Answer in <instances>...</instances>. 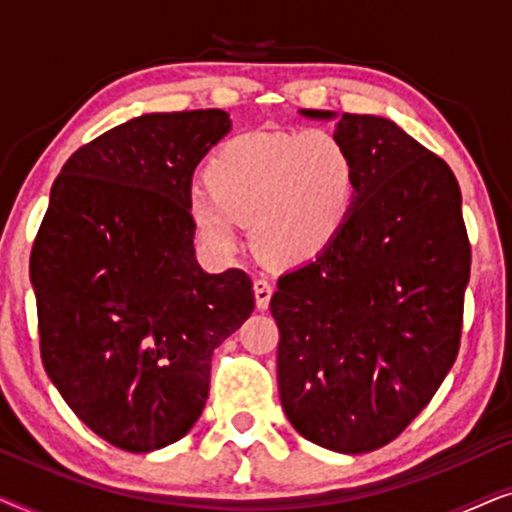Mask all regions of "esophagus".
<instances>
[{
    "instance_id": "obj_1",
    "label": "esophagus",
    "mask_w": 512,
    "mask_h": 512,
    "mask_svg": "<svg viewBox=\"0 0 512 512\" xmlns=\"http://www.w3.org/2000/svg\"><path fill=\"white\" fill-rule=\"evenodd\" d=\"M272 291H275V286H272L268 279H256L254 293H256V307H258V310H268Z\"/></svg>"
}]
</instances>
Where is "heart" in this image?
<instances>
[{
	"mask_svg": "<svg viewBox=\"0 0 512 512\" xmlns=\"http://www.w3.org/2000/svg\"><path fill=\"white\" fill-rule=\"evenodd\" d=\"M207 191L188 198V219L216 254L240 244L237 221L272 263L300 265L338 242L359 200V163L328 130L254 132L230 139L205 167Z\"/></svg>",
	"mask_w": 512,
	"mask_h": 512,
	"instance_id": "heart-1",
	"label": "heart"
}]
</instances>
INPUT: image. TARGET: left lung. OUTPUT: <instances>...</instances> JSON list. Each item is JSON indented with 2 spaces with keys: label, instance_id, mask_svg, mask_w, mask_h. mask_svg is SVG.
I'll use <instances>...</instances> for the list:
<instances>
[{
  "label": "left lung",
  "instance_id": "left-lung-1",
  "mask_svg": "<svg viewBox=\"0 0 512 512\" xmlns=\"http://www.w3.org/2000/svg\"><path fill=\"white\" fill-rule=\"evenodd\" d=\"M335 135L359 163L356 209L331 249L279 277L270 312L293 429L363 454L401 436L450 373L471 242L443 158L380 116L342 114Z\"/></svg>",
  "mask_w": 512,
  "mask_h": 512
}]
</instances>
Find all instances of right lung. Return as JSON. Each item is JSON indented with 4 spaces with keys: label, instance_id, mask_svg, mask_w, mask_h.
Wrapping results in <instances>:
<instances>
[{
    "label": "right lung",
    "instance_id": "1",
    "mask_svg": "<svg viewBox=\"0 0 512 512\" xmlns=\"http://www.w3.org/2000/svg\"><path fill=\"white\" fill-rule=\"evenodd\" d=\"M221 109L144 114L76 149L34 237L39 349L74 415L125 452L186 436L212 354L254 312L244 270L207 275L191 177L226 135Z\"/></svg>",
    "mask_w": 512,
    "mask_h": 512
}]
</instances>
